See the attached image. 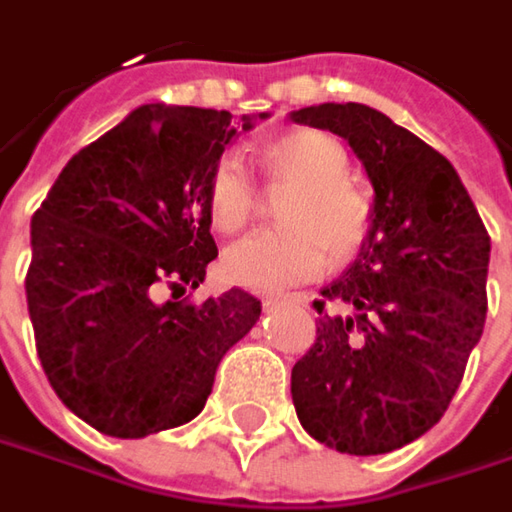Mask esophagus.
Wrapping results in <instances>:
<instances>
[{
  "mask_svg": "<svg viewBox=\"0 0 512 512\" xmlns=\"http://www.w3.org/2000/svg\"><path fill=\"white\" fill-rule=\"evenodd\" d=\"M310 298L304 296V293H293V296H270V298H264V304L267 307H276V304H307Z\"/></svg>",
  "mask_w": 512,
  "mask_h": 512,
  "instance_id": "1",
  "label": "esophagus"
}]
</instances>
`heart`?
Returning a JSON list of instances; mask_svg holds the SVG:
<instances>
[{
    "mask_svg": "<svg viewBox=\"0 0 512 512\" xmlns=\"http://www.w3.org/2000/svg\"><path fill=\"white\" fill-rule=\"evenodd\" d=\"M270 185L290 188L279 205L281 228L245 236L225 250V276L248 290L273 293L318 276L327 264L349 262L369 242L375 211L349 177V157L335 137L296 129L270 140L259 154ZM208 216L222 233L242 231L256 211V185L228 154L208 180Z\"/></svg>",
    "mask_w": 512,
    "mask_h": 512,
    "instance_id": "b5f03b06",
    "label": "heart"
}]
</instances>
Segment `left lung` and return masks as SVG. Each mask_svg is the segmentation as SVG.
I'll list each match as a JSON object with an SVG mask.
<instances>
[{"label":"left lung","instance_id":"left-lung-1","mask_svg":"<svg viewBox=\"0 0 512 512\" xmlns=\"http://www.w3.org/2000/svg\"><path fill=\"white\" fill-rule=\"evenodd\" d=\"M344 137L375 188L358 259L315 301V344L293 366L304 431L341 454L397 451L440 423L488 315L490 236L456 168L363 104L290 112ZM327 300L352 316H329Z\"/></svg>","mask_w":512,"mask_h":512}]
</instances>
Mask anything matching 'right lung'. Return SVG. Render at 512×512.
<instances>
[{"instance_id":"obj_1","label":"right lung","mask_w":512,"mask_h":512,"mask_svg":"<svg viewBox=\"0 0 512 512\" xmlns=\"http://www.w3.org/2000/svg\"><path fill=\"white\" fill-rule=\"evenodd\" d=\"M253 120L137 106L72 157L33 214L24 290L39 360L58 400L106 437L194 420L219 360L262 315L239 287L200 304L177 296L216 259L208 180Z\"/></svg>"}]
</instances>
